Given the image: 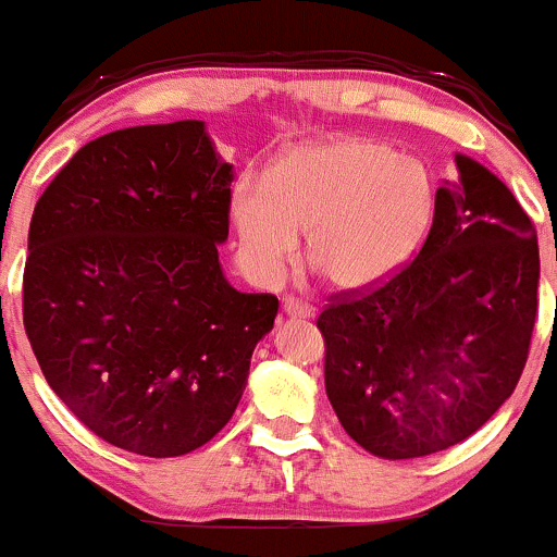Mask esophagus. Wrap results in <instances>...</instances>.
Segmentation results:
<instances>
[{"instance_id": "1", "label": "esophagus", "mask_w": 557, "mask_h": 557, "mask_svg": "<svg viewBox=\"0 0 557 557\" xmlns=\"http://www.w3.org/2000/svg\"><path fill=\"white\" fill-rule=\"evenodd\" d=\"M283 311L288 317H298V320H311V317H314V309H311L309 304L296 301V298H285Z\"/></svg>"}]
</instances>
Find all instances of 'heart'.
Here are the masks:
<instances>
[{
  "instance_id": "heart-1",
  "label": "heart",
  "mask_w": 557,
  "mask_h": 557,
  "mask_svg": "<svg viewBox=\"0 0 557 557\" xmlns=\"http://www.w3.org/2000/svg\"><path fill=\"white\" fill-rule=\"evenodd\" d=\"M425 166L372 139H333L274 163L267 189L240 182L232 224L248 267L277 283L307 232V261L335 290L383 285L409 264L433 216Z\"/></svg>"
}]
</instances>
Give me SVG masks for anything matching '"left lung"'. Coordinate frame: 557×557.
Segmentation results:
<instances>
[{"mask_svg": "<svg viewBox=\"0 0 557 557\" xmlns=\"http://www.w3.org/2000/svg\"><path fill=\"white\" fill-rule=\"evenodd\" d=\"M409 267L322 311L325 388L348 436L383 460L466 442L505 405L529 357L540 246L499 176L455 152Z\"/></svg>", "mask_w": 557, "mask_h": 557, "instance_id": "8db88e82", "label": "left lung"}]
</instances>
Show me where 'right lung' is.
Instances as JSON below:
<instances>
[{
	"mask_svg": "<svg viewBox=\"0 0 557 557\" xmlns=\"http://www.w3.org/2000/svg\"><path fill=\"white\" fill-rule=\"evenodd\" d=\"M232 163L206 121L84 145L36 203L23 325L41 372L100 438L180 457L230 423L277 298L224 277Z\"/></svg>",
	"mask_w": 557,
	"mask_h": 557,
	"instance_id": "obj_1",
	"label": "right lung"
}]
</instances>
